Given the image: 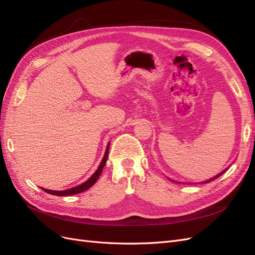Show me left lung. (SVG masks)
I'll use <instances>...</instances> for the list:
<instances>
[{
	"label": "left lung",
	"mask_w": 255,
	"mask_h": 255,
	"mask_svg": "<svg viewBox=\"0 0 255 255\" xmlns=\"http://www.w3.org/2000/svg\"><path fill=\"white\" fill-rule=\"evenodd\" d=\"M222 173H225V171L221 172V173H220V174H218V175H216L215 177H213V179H212V180H210V181H213V180H215V179H217V177H219V176H220ZM210 181H206V182H210Z\"/></svg>",
	"instance_id": "8db88e82"
}]
</instances>
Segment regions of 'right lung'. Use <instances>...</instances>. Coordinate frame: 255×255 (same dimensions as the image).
<instances>
[{"instance_id":"right-lung-1","label":"right lung","mask_w":255,"mask_h":255,"mask_svg":"<svg viewBox=\"0 0 255 255\" xmlns=\"http://www.w3.org/2000/svg\"><path fill=\"white\" fill-rule=\"evenodd\" d=\"M109 148H110V143H109V145H107L106 151H105V154H104V157H103V159H102V161H101V164H100V166H99V168H98V170L94 173V175H92L88 181H86L85 183H83V184L79 185V186H75V187H73V188L67 189V190L55 191V190H50V189H44V188H42V189H43L45 192H48V194H50V195L60 196V197H61V196H71V195H76V194H81V192L86 191L87 189H89V188L92 186V185H94V184L98 181L99 176L101 175L102 170H103V168H104V166H105V164H106L107 156H109Z\"/></svg>"}]
</instances>
